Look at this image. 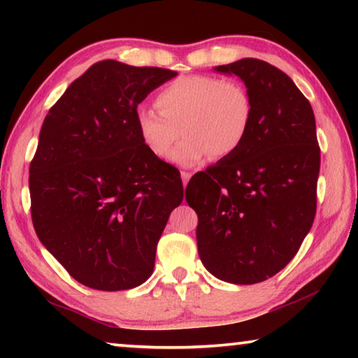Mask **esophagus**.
Wrapping results in <instances>:
<instances>
[{
    "instance_id": "obj_1",
    "label": "esophagus",
    "mask_w": 358,
    "mask_h": 358,
    "mask_svg": "<svg viewBox=\"0 0 358 358\" xmlns=\"http://www.w3.org/2000/svg\"><path fill=\"white\" fill-rule=\"evenodd\" d=\"M191 178V173L189 172H181V180H183V185L186 186L187 181Z\"/></svg>"
}]
</instances>
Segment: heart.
Segmentation results:
<instances>
[{
	"instance_id": "obj_1",
	"label": "heart",
	"mask_w": 358,
	"mask_h": 358,
	"mask_svg": "<svg viewBox=\"0 0 358 358\" xmlns=\"http://www.w3.org/2000/svg\"><path fill=\"white\" fill-rule=\"evenodd\" d=\"M156 113L141 108L137 129L151 155L192 167L211 155L226 159L243 147L254 121V102L243 83L208 74L181 76L156 94Z\"/></svg>"
}]
</instances>
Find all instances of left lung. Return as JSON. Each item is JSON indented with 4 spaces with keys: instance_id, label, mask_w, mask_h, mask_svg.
Instances as JSON below:
<instances>
[{
    "instance_id": "1",
    "label": "left lung",
    "mask_w": 358,
    "mask_h": 358,
    "mask_svg": "<svg viewBox=\"0 0 358 358\" xmlns=\"http://www.w3.org/2000/svg\"><path fill=\"white\" fill-rule=\"evenodd\" d=\"M216 71L238 76L254 102L250 136L237 153L194 175L199 256L217 280L256 284L299 252L317 205L320 148L313 107L287 74L245 58Z\"/></svg>"
}]
</instances>
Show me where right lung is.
<instances>
[{"mask_svg":"<svg viewBox=\"0 0 358 358\" xmlns=\"http://www.w3.org/2000/svg\"><path fill=\"white\" fill-rule=\"evenodd\" d=\"M177 72L94 63L42 123L29 164L31 220L83 286L126 290L153 273L156 246L183 202L180 173L145 148L137 107Z\"/></svg>","mask_w":358,"mask_h":358,"instance_id":"right-lung-1","label":"right lung"}]
</instances>
